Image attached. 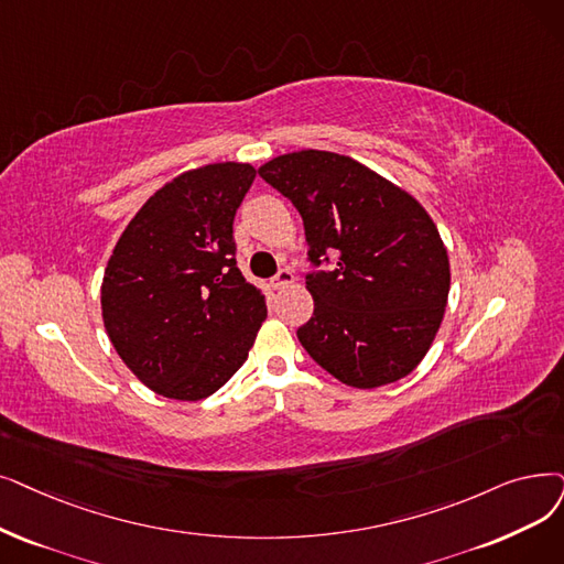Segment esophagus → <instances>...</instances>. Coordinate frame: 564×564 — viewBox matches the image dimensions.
Returning a JSON list of instances; mask_svg holds the SVG:
<instances>
[{"label":"esophagus","instance_id":"obj_1","mask_svg":"<svg viewBox=\"0 0 564 564\" xmlns=\"http://www.w3.org/2000/svg\"><path fill=\"white\" fill-rule=\"evenodd\" d=\"M292 283H295V276H292L290 269H281V272L272 279V285H274L276 290H285V288L292 285Z\"/></svg>","mask_w":564,"mask_h":564}]
</instances>
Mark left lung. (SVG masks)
Masks as SVG:
<instances>
[{
	"mask_svg": "<svg viewBox=\"0 0 564 564\" xmlns=\"http://www.w3.org/2000/svg\"><path fill=\"white\" fill-rule=\"evenodd\" d=\"M297 207L315 302L297 329L304 350L343 384L373 389L417 369L443 323L449 258L426 209L350 156L302 150L260 165Z\"/></svg>",
	"mask_w": 564,
	"mask_h": 564,
	"instance_id": "1",
	"label": "left lung"
}]
</instances>
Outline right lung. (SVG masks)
I'll list each match as a JSON object with an SVG mask.
<instances>
[{
  "label": "right lung",
  "mask_w": 564,
  "mask_h": 564,
  "mask_svg": "<svg viewBox=\"0 0 564 564\" xmlns=\"http://www.w3.org/2000/svg\"><path fill=\"white\" fill-rule=\"evenodd\" d=\"M253 180L251 163L186 170L138 209L108 260L106 332L133 376L165 399L212 397L264 323V295L241 276L232 237Z\"/></svg>",
  "instance_id": "right-lung-1"
}]
</instances>
